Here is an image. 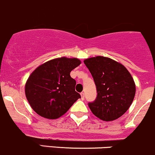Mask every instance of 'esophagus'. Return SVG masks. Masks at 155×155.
Returning a JSON list of instances; mask_svg holds the SVG:
<instances>
[{
  "label": "esophagus",
  "mask_w": 155,
  "mask_h": 155,
  "mask_svg": "<svg viewBox=\"0 0 155 155\" xmlns=\"http://www.w3.org/2000/svg\"><path fill=\"white\" fill-rule=\"evenodd\" d=\"M80 94H81V97H82V100L85 99V94H84V92H82Z\"/></svg>",
  "instance_id": "obj_1"
}]
</instances>
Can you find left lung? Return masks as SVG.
Segmentation results:
<instances>
[{
  "label": "left lung",
  "mask_w": 155,
  "mask_h": 155,
  "mask_svg": "<svg viewBox=\"0 0 155 155\" xmlns=\"http://www.w3.org/2000/svg\"><path fill=\"white\" fill-rule=\"evenodd\" d=\"M97 88V97L88 103L92 113L103 121L120 118L130 107L136 93L133 77L118 62L103 56L84 61Z\"/></svg>",
  "instance_id": "obj_1"
}]
</instances>
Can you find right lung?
<instances>
[{"label": "right lung", "mask_w": 155, "mask_h": 155, "mask_svg": "<svg viewBox=\"0 0 155 155\" xmlns=\"http://www.w3.org/2000/svg\"><path fill=\"white\" fill-rule=\"evenodd\" d=\"M80 64L77 58L63 57L48 61L31 73L26 82L25 95L38 115L55 119L81 98L75 91L76 80L70 75Z\"/></svg>", "instance_id": "obj_1"}]
</instances>
